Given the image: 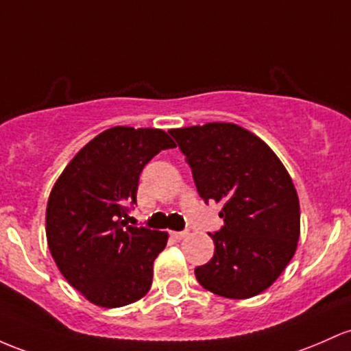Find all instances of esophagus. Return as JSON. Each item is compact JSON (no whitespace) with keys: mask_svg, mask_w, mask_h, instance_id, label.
Segmentation results:
<instances>
[{"mask_svg":"<svg viewBox=\"0 0 351 351\" xmlns=\"http://www.w3.org/2000/svg\"><path fill=\"white\" fill-rule=\"evenodd\" d=\"M169 234H171V238H175V240H183V238H186L190 233L188 232H171Z\"/></svg>","mask_w":351,"mask_h":351,"instance_id":"obj_1","label":"esophagus"}]
</instances>
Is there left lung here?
<instances>
[{
	"label": "left lung",
	"mask_w": 351,
	"mask_h": 351,
	"mask_svg": "<svg viewBox=\"0 0 351 351\" xmlns=\"http://www.w3.org/2000/svg\"><path fill=\"white\" fill-rule=\"evenodd\" d=\"M205 202L221 203L215 255L195 268L211 293L245 300L276 282L300 238V202L287 168L256 134L234 123L169 130Z\"/></svg>",
	"instance_id": "8db88e82"
}]
</instances>
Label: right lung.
I'll return each instance as SVG.
<instances>
[{"label":"right lung","mask_w":351,"mask_h":351,"mask_svg":"<svg viewBox=\"0 0 351 351\" xmlns=\"http://www.w3.org/2000/svg\"><path fill=\"white\" fill-rule=\"evenodd\" d=\"M158 128L114 126L73 156L46 206V240L61 275L96 306L138 302L153 282V261L167 232L128 226L145 165L161 149L175 148Z\"/></svg>","instance_id":"obj_1"}]
</instances>
